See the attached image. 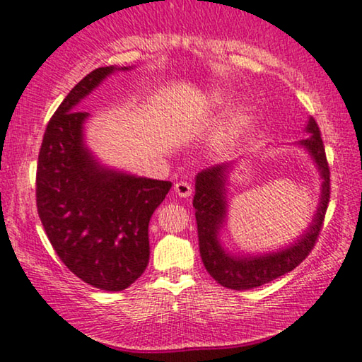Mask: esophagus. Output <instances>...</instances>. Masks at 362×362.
<instances>
[{"instance_id": "34e87169", "label": "esophagus", "mask_w": 362, "mask_h": 362, "mask_svg": "<svg viewBox=\"0 0 362 362\" xmlns=\"http://www.w3.org/2000/svg\"><path fill=\"white\" fill-rule=\"evenodd\" d=\"M173 192H175V195L187 199V197L192 195V185L187 184V182H177V184L173 185Z\"/></svg>"}]
</instances>
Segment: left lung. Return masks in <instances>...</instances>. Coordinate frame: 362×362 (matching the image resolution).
Segmentation results:
<instances>
[{
	"instance_id": "left-lung-1",
	"label": "left lung",
	"mask_w": 362,
	"mask_h": 362,
	"mask_svg": "<svg viewBox=\"0 0 362 362\" xmlns=\"http://www.w3.org/2000/svg\"><path fill=\"white\" fill-rule=\"evenodd\" d=\"M308 132H311V136L306 141H301V146H305L310 151L321 172L322 189L320 209H317L315 220H313L306 233L303 235V238L283 252L264 255V257L262 255V257L245 258L230 257L228 253H225L216 237H218V230L225 221L226 214L225 172L228 165L226 163L214 165L205 168L197 175L194 206L197 230H199L200 257L206 272L221 286L243 291L267 285L273 279L295 269L315 248L317 237L322 230V223H325L327 204H329L331 172L320 127L313 117L308 122Z\"/></svg>"
}]
</instances>
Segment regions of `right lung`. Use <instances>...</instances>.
Segmentation results:
<instances>
[{
    "label": "right lung",
    "mask_w": 362,
    "mask_h": 362,
    "mask_svg": "<svg viewBox=\"0 0 362 362\" xmlns=\"http://www.w3.org/2000/svg\"><path fill=\"white\" fill-rule=\"evenodd\" d=\"M114 69L98 67L69 90L47 122L36 168L37 215L52 248L77 278L104 291L125 290L146 272L148 221L172 187L105 170L84 147L89 114L77 104Z\"/></svg>",
    "instance_id": "1"
}]
</instances>
